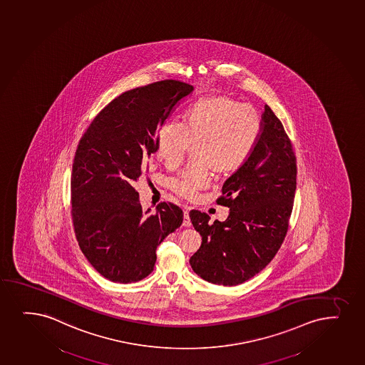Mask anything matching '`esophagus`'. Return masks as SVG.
Instances as JSON below:
<instances>
[{
	"label": "esophagus",
	"instance_id": "esophagus-1",
	"mask_svg": "<svg viewBox=\"0 0 365 365\" xmlns=\"http://www.w3.org/2000/svg\"><path fill=\"white\" fill-rule=\"evenodd\" d=\"M184 227H191V220H190L189 212L187 210H184V222H182Z\"/></svg>",
	"mask_w": 365,
	"mask_h": 365
}]
</instances>
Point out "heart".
I'll return each instance as SVG.
<instances>
[{
	"label": "heart",
	"instance_id": "1",
	"mask_svg": "<svg viewBox=\"0 0 365 365\" xmlns=\"http://www.w3.org/2000/svg\"><path fill=\"white\" fill-rule=\"evenodd\" d=\"M262 130L256 109L225 95L203 97L184 114V124L164 123L155 136V155L164 165L175 168L192 146V163L170 181V189L193 200L217 175L237 172L250 160Z\"/></svg>",
	"mask_w": 365,
	"mask_h": 365
}]
</instances>
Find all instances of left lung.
I'll use <instances>...</instances> for the list:
<instances>
[{"label": "left lung", "instance_id": "left-lung-1", "mask_svg": "<svg viewBox=\"0 0 365 365\" xmlns=\"http://www.w3.org/2000/svg\"><path fill=\"white\" fill-rule=\"evenodd\" d=\"M256 148L242 168L222 185L217 203L230 210L225 222L190 212L202 245L191 258L203 280L235 286L272 262L289 230L294 208L297 160L280 119L265 105Z\"/></svg>", "mask_w": 365, "mask_h": 365}]
</instances>
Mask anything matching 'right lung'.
<instances>
[{
	"instance_id": "obj_1",
	"label": "right lung",
	"mask_w": 365,
	"mask_h": 365,
	"mask_svg": "<svg viewBox=\"0 0 365 365\" xmlns=\"http://www.w3.org/2000/svg\"><path fill=\"white\" fill-rule=\"evenodd\" d=\"M192 85L167 79L133 88L110 101L76 147L71 178L76 241L102 277L129 284L153 272L155 250L180 227L184 213L160 202L143 212L134 185L155 153L157 133Z\"/></svg>"
}]
</instances>
